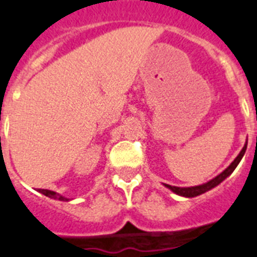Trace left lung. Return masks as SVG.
<instances>
[{"instance_id":"left-lung-1","label":"left lung","mask_w":257,"mask_h":257,"mask_svg":"<svg viewBox=\"0 0 257 257\" xmlns=\"http://www.w3.org/2000/svg\"><path fill=\"white\" fill-rule=\"evenodd\" d=\"M245 150H247V142H245V144H244V147L242 148V151L239 152V155L236 156L235 159H234V161L231 162V164H230V165L227 166V168L225 169L222 173H220V174L217 175V177H214L213 179L208 181L207 183H203V185H199V186H192V187H177V186H170V185H166V183H164V186H165V187H168L169 190L174 192V194L179 195V196H183V197L199 196V195L209 191V190H212V188H214L216 186L220 185L221 182L225 181V179H226L227 177H229V175L231 174L234 170H235V168L238 166V164L240 162V160L243 159V156H244Z\"/></svg>"}]
</instances>
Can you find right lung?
I'll use <instances>...</instances> for the list:
<instances>
[{"mask_svg":"<svg viewBox=\"0 0 257 257\" xmlns=\"http://www.w3.org/2000/svg\"><path fill=\"white\" fill-rule=\"evenodd\" d=\"M37 191L40 192V194L45 195V196L50 197V199H54V200H60V201H69L70 200L69 197L62 196V195L57 194V192H54V191H50V190H43V188H39Z\"/></svg>","mask_w":257,"mask_h":257,"instance_id":"obj_1","label":"right lung"}]
</instances>
